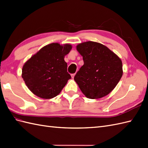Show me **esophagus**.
Masks as SVG:
<instances>
[{
	"instance_id": "obj_1",
	"label": "esophagus",
	"mask_w": 148,
	"mask_h": 148,
	"mask_svg": "<svg viewBox=\"0 0 148 148\" xmlns=\"http://www.w3.org/2000/svg\"><path fill=\"white\" fill-rule=\"evenodd\" d=\"M71 78H74V77H75V73H73V74H71Z\"/></svg>"
}]
</instances>
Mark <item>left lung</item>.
Segmentation results:
<instances>
[{
  "mask_svg": "<svg viewBox=\"0 0 148 148\" xmlns=\"http://www.w3.org/2000/svg\"><path fill=\"white\" fill-rule=\"evenodd\" d=\"M84 64L74 77L82 93L96 99L113 90L122 76L121 60L100 43L87 41L77 46Z\"/></svg>",
  "mask_w": 148,
  "mask_h": 148,
  "instance_id": "1",
  "label": "left lung"
}]
</instances>
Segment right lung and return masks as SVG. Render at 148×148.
Wrapping results in <instances>:
<instances>
[{
    "instance_id": "add662e5",
    "label": "right lung",
    "mask_w": 148,
    "mask_h": 148,
    "mask_svg": "<svg viewBox=\"0 0 148 148\" xmlns=\"http://www.w3.org/2000/svg\"><path fill=\"white\" fill-rule=\"evenodd\" d=\"M71 45L51 43L42 48L24 63L22 77L34 95L45 99L57 96L71 78L64 57Z\"/></svg>"
}]
</instances>
